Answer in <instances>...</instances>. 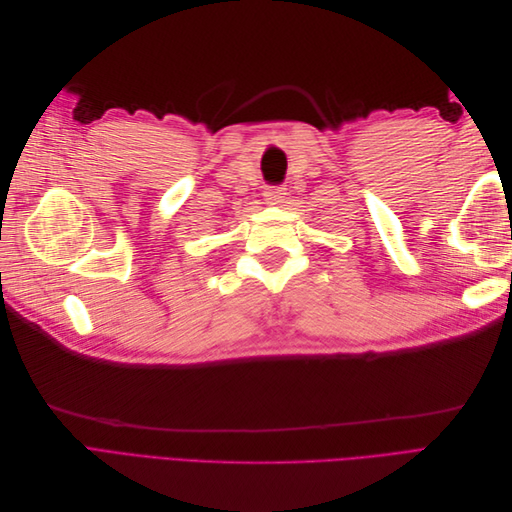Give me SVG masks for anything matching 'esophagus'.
Wrapping results in <instances>:
<instances>
[{
    "instance_id": "1",
    "label": "esophagus",
    "mask_w": 512,
    "mask_h": 512,
    "mask_svg": "<svg viewBox=\"0 0 512 512\" xmlns=\"http://www.w3.org/2000/svg\"><path fill=\"white\" fill-rule=\"evenodd\" d=\"M265 198H267V203H273V205L284 203L286 188H265Z\"/></svg>"
}]
</instances>
